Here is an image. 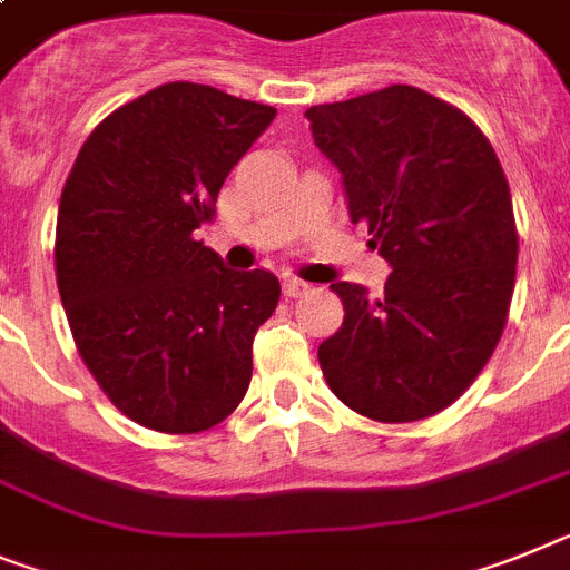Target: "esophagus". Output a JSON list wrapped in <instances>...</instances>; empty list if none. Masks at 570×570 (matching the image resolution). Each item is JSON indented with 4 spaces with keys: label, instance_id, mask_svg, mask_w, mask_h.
<instances>
[{
    "label": "esophagus",
    "instance_id": "obj_1",
    "mask_svg": "<svg viewBox=\"0 0 570 570\" xmlns=\"http://www.w3.org/2000/svg\"><path fill=\"white\" fill-rule=\"evenodd\" d=\"M311 291V285L308 282H303V279H296V276H285V279H282V294L288 296V299H296V296H305Z\"/></svg>",
    "mask_w": 570,
    "mask_h": 570
}]
</instances>
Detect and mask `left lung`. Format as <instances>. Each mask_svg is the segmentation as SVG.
<instances>
[{
  "label": "left lung",
  "instance_id": "obj_1",
  "mask_svg": "<svg viewBox=\"0 0 570 570\" xmlns=\"http://www.w3.org/2000/svg\"><path fill=\"white\" fill-rule=\"evenodd\" d=\"M343 175L348 216L392 265L381 299L332 285L343 325L320 345L334 395L381 424H410L459 401L508 323L519 233L504 169L455 106L386 86L305 111Z\"/></svg>",
  "mask_w": 570,
  "mask_h": 570
}]
</instances>
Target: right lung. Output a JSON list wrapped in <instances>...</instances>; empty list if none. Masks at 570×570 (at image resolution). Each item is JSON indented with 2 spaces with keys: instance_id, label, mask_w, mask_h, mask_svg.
I'll return each instance as SVG.
<instances>
[{
  "instance_id": "right-lung-1",
  "label": "right lung",
  "mask_w": 570,
  "mask_h": 570,
  "mask_svg": "<svg viewBox=\"0 0 570 570\" xmlns=\"http://www.w3.org/2000/svg\"><path fill=\"white\" fill-rule=\"evenodd\" d=\"M274 115L167 82L97 124L68 173L53 242L62 308L95 381L146 430H210L250 386L253 337L279 279L227 271L193 233Z\"/></svg>"
}]
</instances>
